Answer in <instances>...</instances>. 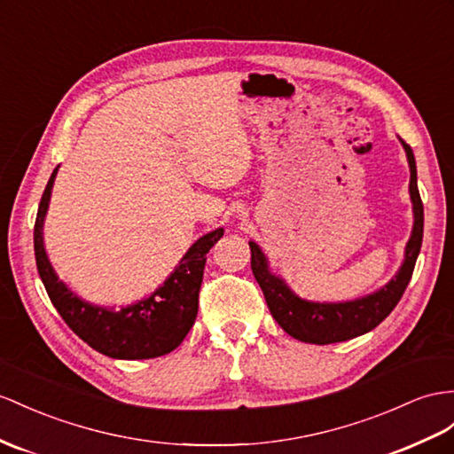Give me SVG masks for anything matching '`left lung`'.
Returning a JSON list of instances; mask_svg holds the SVG:
<instances>
[{"mask_svg":"<svg viewBox=\"0 0 454 454\" xmlns=\"http://www.w3.org/2000/svg\"><path fill=\"white\" fill-rule=\"evenodd\" d=\"M401 144L406 151V159H409L411 167L409 190L412 200L414 226L411 239L404 247V261L399 272L395 274L389 284L378 289V292L355 301H345V303H315V301L301 299L287 287L280 276L269 270V262H266L264 253L257 243L249 241L251 270L254 274V280L259 282L262 289L270 315L292 338L315 345L353 340L356 335L374 330L380 322L389 317V312L401 301L404 289L412 278L424 236V205L416 182V160L411 145L404 144L403 139Z\"/></svg>","mask_w":454,"mask_h":454,"instance_id":"1","label":"left lung"}]
</instances>
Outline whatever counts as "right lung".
I'll return each instance as SVG.
<instances>
[{"label":"right lung","mask_w":454,"mask_h":454,"mask_svg":"<svg viewBox=\"0 0 454 454\" xmlns=\"http://www.w3.org/2000/svg\"><path fill=\"white\" fill-rule=\"evenodd\" d=\"M55 176L57 168L45 185L38 207L34 224V254L45 292L57 312L80 340L111 358L142 360L174 351L193 326L207 253L224 236V230L216 228L197 239L165 284L149 297L121 310L91 305L59 280L43 247V218L50 207Z\"/></svg>","instance_id":"1"}]
</instances>
